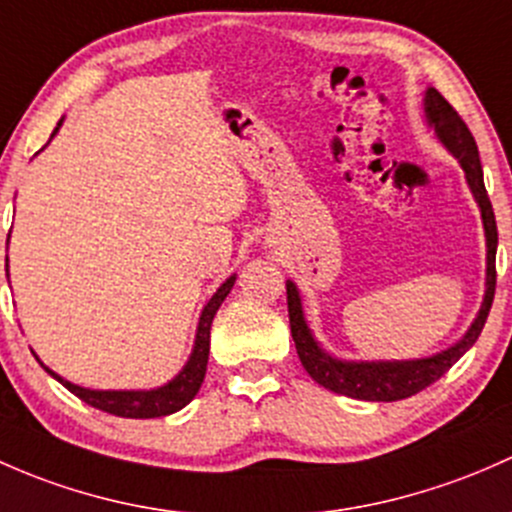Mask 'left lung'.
<instances>
[{
  "label": "left lung",
  "mask_w": 512,
  "mask_h": 512,
  "mask_svg": "<svg viewBox=\"0 0 512 512\" xmlns=\"http://www.w3.org/2000/svg\"><path fill=\"white\" fill-rule=\"evenodd\" d=\"M426 120L431 128L436 130L439 140L456 155L461 162L463 172H466L471 192L476 197L478 207H481L483 229H486V246H488V273H486V298H483L481 313L473 320L471 330L466 337L449 350L439 352L434 357H424V360H407V362H345L335 360L328 352L318 347V342L310 335L308 325H305L303 308H300L298 288L291 281L286 283L288 293V318H291V335L298 350L300 362H303L305 372L320 384V387L330 389V392L345 394L352 399H365V402H397V399H407L412 394H419L436 379L444 377L446 372L456 365L463 357L468 347L481 335L483 325H486L488 313H491L493 295H495V249H498V226H495L493 204L488 199L486 184H483L481 160H478V147L473 140L471 130L463 123L461 115L453 110V105L441 96L436 88H429L424 98Z\"/></svg>",
  "instance_id": "1"
}]
</instances>
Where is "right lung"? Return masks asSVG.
Segmentation results:
<instances>
[{"instance_id":"1","label":"right lung","mask_w":512,"mask_h":512,"mask_svg":"<svg viewBox=\"0 0 512 512\" xmlns=\"http://www.w3.org/2000/svg\"><path fill=\"white\" fill-rule=\"evenodd\" d=\"M61 128V120L56 125V130ZM54 130V135H56ZM51 135V138H54ZM236 276H231L229 281L221 283V288L212 295L207 305L202 310V318H199L197 328V340H194V352L189 357V362L184 365V370L172 379L170 384L160 389H150V392H96V389H83L78 384L66 382L59 374L51 372L49 367H44L51 377H56L68 392L76 394L81 402L91 404V407L100 409V412H108L115 416H125V419H157V416L175 414L182 407H187L194 397H197L199 387L204 382V374H207V360H209V330H212V320L217 315L219 305L224 303V298L234 288Z\"/></svg>"}]
</instances>
